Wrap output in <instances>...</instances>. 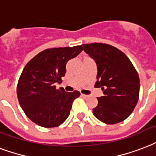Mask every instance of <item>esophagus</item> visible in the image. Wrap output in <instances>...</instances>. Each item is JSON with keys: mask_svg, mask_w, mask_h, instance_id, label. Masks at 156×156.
I'll use <instances>...</instances> for the list:
<instances>
[{"mask_svg": "<svg viewBox=\"0 0 156 156\" xmlns=\"http://www.w3.org/2000/svg\"><path fill=\"white\" fill-rule=\"evenodd\" d=\"M81 97H83V98H87V97H88V95L83 94H81Z\"/></svg>", "mask_w": 156, "mask_h": 156, "instance_id": "1", "label": "esophagus"}]
</instances>
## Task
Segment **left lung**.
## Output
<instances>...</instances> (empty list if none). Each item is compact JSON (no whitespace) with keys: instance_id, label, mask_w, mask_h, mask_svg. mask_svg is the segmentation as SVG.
Returning a JSON list of instances; mask_svg holds the SVG:
<instances>
[{"instance_id":"1","label":"left lung","mask_w":156,"mask_h":156,"mask_svg":"<svg viewBox=\"0 0 156 156\" xmlns=\"http://www.w3.org/2000/svg\"><path fill=\"white\" fill-rule=\"evenodd\" d=\"M84 52L97 64L94 87L102 88L93 114L102 122L114 124L129 116L138 101L139 76L125 54L115 47L102 43L84 44Z\"/></svg>"}]
</instances>
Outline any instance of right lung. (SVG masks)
<instances>
[{
  "instance_id": "add662e5",
  "label": "right lung",
  "mask_w": 156,
  "mask_h": 156,
  "mask_svg": "<svg viewBox=\"0 0 156 156\" xmlns=\"http://www.w3.org/2000/svg\"><path fill=\"white\" fill-rule=\"evenodd\" d=\"M83 50L82 45L44 49L24 67L17 85L19 104L26 115L44 128L58 126L69 116L79 91L56 89L67 72L66 65Z\"/></svg>"
}]
</instances>
